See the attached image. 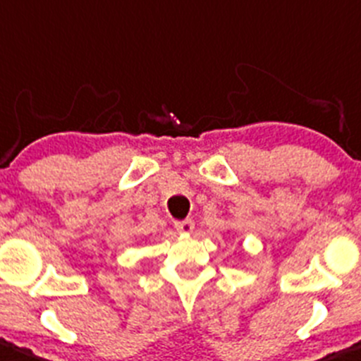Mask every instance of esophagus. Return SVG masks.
I'll return each instance as SVG.
<instances>
[{
    "mask_svg": "<svg viewBox=\"0 0 361 361\" xmlns=\"http://www.w3.org/2000/svg\"><path fill=\"white\" fill-rule=\"evenodd\" d=\"M176 229L179 233H184V235H191L192 229H195V222L191 219H185V221H176Z\"/></svg>",
    "mask_w": 361,
    "mask_h": 361,
    "instance_id": "34e87169",
    "label": "esophagus"
}]
</instances>
